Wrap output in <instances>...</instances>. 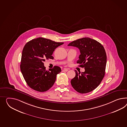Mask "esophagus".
I'll return each mask as SVG.
<instances>
[{
    "mask_svg": "<svg viewBox=\"0 0 127 127\" xmlns=\"http://www.w3.org/2000/svg\"><path fill=\"white\" fill-rule=\"evenodd\" d=\"M68 71V68H64L63 70V72H67Z\"/></svg>",
    "mask_w": 127,
    "mask_h": 127,
    "instance_id": "obj_1",
    "label": "esophagus"
}]
</instances>
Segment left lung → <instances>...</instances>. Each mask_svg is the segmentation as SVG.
<instances>
[{
  "label": "left lung",
  "instance_id": "1",
  "mask_svg": "<svg viewBox=\"0 0 127 127\" xmlns=\"http://www.w3.org/2000/svg\"><path fill=\"white\" fill-rule=\"evenodd\" d=\"M68 46L80 50L81 54L77 63L84 68L85 71L78 73L71 80V84L79 93L93 91L100 84L105 75L107 57L104 46L96 40L85 37L74 40Z\"/></svg>",
  "mask_w": 127,
  "mask_h": 127
}]
</instances>
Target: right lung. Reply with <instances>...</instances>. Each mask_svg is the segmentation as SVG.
I'll list each match as a JSON object with an SVG mask.
<instances>
[{
	"instance_id": "add662e5",
	"label": "right lung",
	"mask_w": 127,
	"mask_h": 127,
	"mask_svg": "<svg viewBox=\"0 0 127 127\" xmlns=\"http://www.w3.org/2000/svg\"><path fill=\"white\" fill-rule=\"evenodd\" d=\"M64 43L41 37L32 39L26 43L23 49L20 68L30 88L43 92L52 87L57 75L61 72V69L55 66L49 71L46 70L44 62L46 59H53L52 55L55 49Z\"/></svg>"
}]
</instances>
